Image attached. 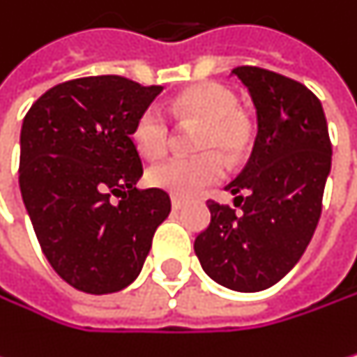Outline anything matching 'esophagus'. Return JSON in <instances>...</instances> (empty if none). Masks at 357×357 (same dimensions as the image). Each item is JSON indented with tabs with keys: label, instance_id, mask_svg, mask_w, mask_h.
I'll return each instance as SVG.
<instances>
[{
	"label": "esophagus",
	"instance_id": "1",
	"mask_svg": "<svg viewBox=\"0 0 357 357\" xmlns=\"http://www.w3.org/2000/svg\"><path fill=\"white\" fill-rule=\"evenodd\" d=\"M184 205H186V199H182V197H175V195L171 197V207H173V209H182Z\"/></svg>",
	"mask_w": 357,
	"mask_h": 357
}]
</instances>
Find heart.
Masks as SVG:
<instances>
[{
    "mask_svg": "<svg viewBox=\"0 0 357 357\" xmlns=\"http://www.w3.org/2000/svg\"><path fill=\"white\" fill-rule=\"evenodd\" d=\"M169 112L180 122L199 124L195 135L197 156H171L148 171V182L180 197H192L224 175V154L237 160L252 139L245 116L237 109V97L215 84L203 82L175 95ZM131 142L146 158H160L171 146V126L158 107H146L133 122Z\"/></svg>",
    "mask_w": 357,
    "mask_h": 357,
    "instance_id": "heart-1",
    "label": "heart"
}]
</instances>
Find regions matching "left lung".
Instances as JSON below:
<instances>
[{"label":"left lung","instance_id":"1","mask_svg":"<svg viewBox=\"0 0 357 357\" xmlns=\"http://www.w3.org/2000/svg\"><path fill=\"white\" fill-rule=\"evenodd\" d=\"M233 75L252 95L258 135L248 165L226 186L239 211L207 201L211 222L195 252L220 286L260 292L292 271L315 233L333 144L321 103L305 84L252 65Z\"/></svg>","mask_w":357,"mask_h":357}]
</instances>
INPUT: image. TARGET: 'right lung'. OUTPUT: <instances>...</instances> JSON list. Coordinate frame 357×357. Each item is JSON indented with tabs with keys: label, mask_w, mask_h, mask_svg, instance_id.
I'll list each match as a JSON object with an SVG mask.
<instances>
[{
	"label": "right lung",
	"mask_w": 357,
	"mask_h": 357,
	"mask_svg": "<svg viewBox=\"0 0 357 357\" xmlns=\"http://www.w3.org/2000/svg\"><path fill=\"white\" fill-rule=\"evenodd\" d=\"M160 91L89 75L46 91L22 120V203L50 266L80 292L129 286L171 211L165 190L135 188L144 167L131 142L135 118Z\"/></svg>",
	"instance_id": "obj_1"
}]
</instances>
